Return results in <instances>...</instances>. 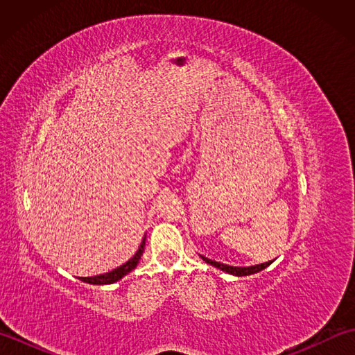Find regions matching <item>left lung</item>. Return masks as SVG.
<instances>
[{"instance_id": "1", "label": "left lung", "mask_w": 355, "mask_h": 355, "mask_svg": "<svg viewBox=\"0 0 355 355\" xmlns=\"http://www.w3.org/2000/svg\"><path fill=\"white\" fill-rule=\"evenodd\" d=\"M201 258H202V261H206L207 263H210V266H214L216 268L225 271V273L235 275V276H248V275L259 273V271H262L263 268H267L271 263V261H268L266 263H259V266H252V267H232V266H225V263H221V262L207 259L206 256H201Z\"/></svg>"}]
</instances>
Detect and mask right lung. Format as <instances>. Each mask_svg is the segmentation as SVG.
Masks as SVG:
<instances>
[{
	"instance_id": "right-lung-1",
	"label": "right lung",
	"mask_w": 355,
	"mask_h": 355,
	"mask_svg": "<svg viewBox=\"0 0 355 355\" xmlns=\"http://www.w3.org/2000/svg\"><path fill=\"white\" fill-rule=\"evenodd\" d=\"M145 241H146V236L143 238L141 244L139 247V250L135 252V254L132 256V258L130 261H126L123 266H120L117 268H114L112 271H108V273L105 275H99V276H93V277H79L82 282H87V284H92V285H107V284H114L117 281H120L123 276H126L130 271H132L135 267H137V263L141 258L143 254V250H145Z\"/></svg>"
}]
</instances>
